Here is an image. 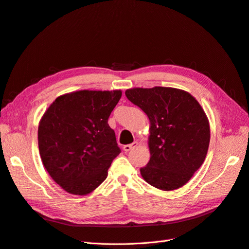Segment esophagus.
<instances>
[{
	"label": "esophagus",
	"instance_id": "obj_1",
	"mask_svg": "<svg viewBox=\"0 0 249 249\" xmlns=\"http://www.w3.org/2000/svg\"><path fill=\"white\" fill-rule=\"evenodd\" d=\"M138 144H139V143H138L137 141H135V142L132 143V144H126V145H124V152L127 153V152H130L131 149H133V148H135L136 146H138Z\"/></svg>",
	"mask_w": 249,
	"mask_h": 249
}]
</instances>
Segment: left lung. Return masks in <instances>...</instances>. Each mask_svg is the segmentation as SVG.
<instances>
[{
    "instance_id": "left-lung-1",
    "label": "left lung",
    "mask_w": 249,
    "mask_h": 249,
    "mask_svg": "<svg viewBox=\"0 0 249 249\" xmlns=\"http://www.w3.org/2000/svg\"><path fill=\"white\" fill-rule=\"evenodd\" d=\"M129 101L149 119L150 159L140 173L146 183L163 191L186 185L206 159L210 123L193 95L172 87L125 90Z\"/></svg>"
}]
</instances>
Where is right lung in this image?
I'll return each mask as SVG.
<instances>
[{
	"label": "right lung",
	"instance_id": "obj_1",
	"mask_svg": "<svg viewBox=\"0 0 249 249\" xmlns=\"http://www.w3.org/2000/svg\"><path fill=\"white\" fill-rule=\"evenodd\" d=\"M122 90H79L58 96L38 124V148L51 178L73 195L94 191L120 149L108 118Z\"/></svg>",
	"mask_w": 249,
	"mask_h": 249
}]
</instances>
